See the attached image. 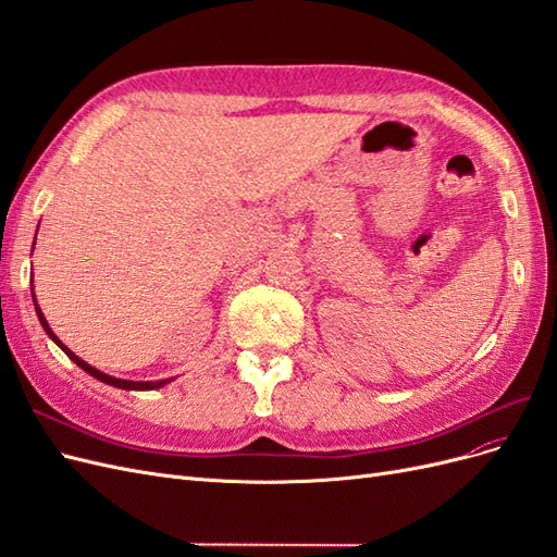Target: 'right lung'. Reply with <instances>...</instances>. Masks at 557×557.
<instances>
[{
	"label": "right lung",
	"instance_id": "right-lung-1",
	"mask_svg": "<svg viewBox=\"0 0 557 557\" xmlns=\"http://www.w3.org/2000/svg\"><path fill=\"white\" fill-rule=\"evenodd\" d=\"M32 299H35V290H32ZM35 309H37V315H39V323H41V327L46 330V334L50 336V339H53V342L66 352V358H70L72 362H76V364L83 369V372H88V374L95 376L97 381H102V383L113 385V387H121V391H158V387H162V385H166L170 381H174V379H162V381H127V379H115V376H109V374H104V372H99V369H95V367L88 364L86 360H81L74 350L66 348V346L58 339L55 332L50 330L46 315L41 313V309H39V305H37V299H35Z\"/></svg>",
	"mask_w": 557,
	"mask_h": 557
}]
</instances>
